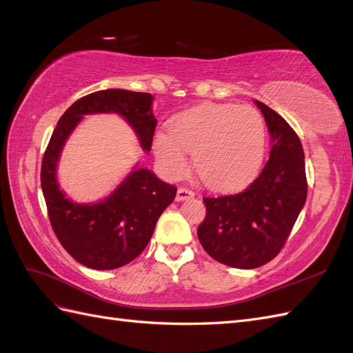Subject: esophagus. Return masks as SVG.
<instances>
[{
  "label": "esophagus",
  "instance_id": "34e87169",
  "mask_svg": "<svg viewBox=\"0 0 353 353\" xmlns=\"http://www.w3.org/2000/svg\"><path fill=\"white\" fill-rule=\"evenodd\" d=\"M193 197H194L193 191L185 188V187H181V188H178V191H176V200H178V201H183V200H187V199H193Z\"/></svg>",
  "mask_w": 353,
  "mask_h": 353
}]
</instances>
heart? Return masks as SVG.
Segmentation results:
<instances>
[{
  "label": "heart",
  "instance_id": "1",
  "mask_svg": "<svg viewBox=\"0 0 353 353\" xmlns=\"http://www.w3.org/2000/svg\"><path fill=\"white\" fill-rule=\"evenodd\" d=\"M266 144L265 122L250 105L206 103L175 116L169 132H157L153 150L169 176H179L194 153L201 181L215 188H231L259 169Z\"/></svg>",
  "mask_w": 353,
  "mask_h": 353
}]
</instances>
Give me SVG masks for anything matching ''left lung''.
<instances>
[{
  "label": "left lung",
  "mask_w": 353,
  "mask_h": 353,
  "mask_svg": "<svg viewBox=\"0 0 353 353\" xmlns=\"http://www.w3.org/2000/svg\"><path fill=\"white\" fill-rule=\"evenodd\" d=\"M261 109L271 152L259 175L243 191L205 197L197 237L213 259L240 270L259 268L280 253L307 194L305 154L293 128L268 105Z\"/></svg>",
  "instance_id": "left-lung-1"
}]
</instances>
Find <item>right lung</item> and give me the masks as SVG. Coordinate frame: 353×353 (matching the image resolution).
Masks as SVG:
<instances>
[{
  "label": "right lung",
  "instance_id": "1",
  "mask_svg": "<svg viewBox=\"0 0 353 353\" xmlns=\"http://www.w3.org/2000/svg\"><path fill=\"white\" fill-rule=\"evenodd\" d=\"M153 95L128 90H103L85 95L63 113L52 131L41 165V187L52 231L74 261L92 270H114L130 263L152 239L156 222L174 201L176 188L152 170L138 168L99 203L78 205L60 190L57 162L68 137L83 114L117 113L132 126L141 147L150 152L157 121Z\"/></svg>",
  "mask_w": 353,
  "mask_h": 353
}]
</instances>
